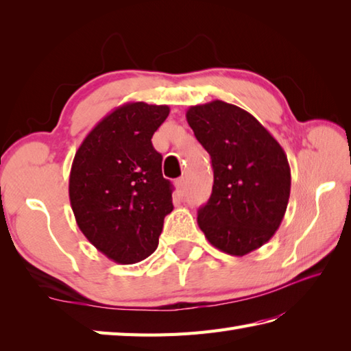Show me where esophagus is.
<instances>
[{
  "instance_id": "esophagus-1",
  "label": "esophagus",
  "mask_w": 351,
  "mask_h": 351,
  "mask_svg": "<svg viewBox=\"0 0 351 351\" xmlns=\"http://www.w3.org/2000/svg\"><path fill=\"white\" fill-rule=\"evenodd\" d=\"M176 187H178V191H180L181 195H184L185 189H187V185H185V178H180V180L176 181Z\"/></svg>"
}]
</instances>
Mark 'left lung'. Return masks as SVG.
<instances>
[{"instance_id": "8db88e82", "label": "left lung", "mask_w": 351, "mask_h": 351, "mask_svg": "<svg viewBox=\"0 0 351 351\" xmlns=\"http://www.w3.org/2000/svg\"><path fill=\"white\" fill-rule=\"evenodd\" d=\"M185 116L214 171L211 196L197 211L199 228L219 250L247 255L270 240L285 215L287 155L255 117L232 104L215 99Z\"/></svg>"}]
</instances>
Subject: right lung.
I'll use <instances>...</instances> for the list:
<instances>
[{"label":"right lung","mask_w":351,"mask_h":351,"mask_svg":"<svg viewBox=\"0 0 351 351\" xmlns=\"http://www.w3.org/2000/svg\"><path fill=\"white\" fill-rule=\"evenodd\" d=\"M167 106L128 102L111 111L78 147L69 199L81 232L117 264L152 255L164 217L173 210L162 156L152 146Z\"/></svg>","instance_id":"right-lung-1"}]
</instances>
